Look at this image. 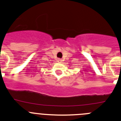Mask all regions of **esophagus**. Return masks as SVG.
<instances>
[{"mask_svg": "<svg viewBox=\"0 0 121 121\" xmlns=\"http://www.w3.org/2000/svg\"><path fill=\"white\" fill-rule=\"evenodd\" d=\"M57 61H58V63H61V62H62V60L60 59V58H58V59L57 60Z\"/></svg>", "mask_w": 121, "mask_h": 121, "instance_id": "obj_1", "label": "esophagus"}]
</instances>
